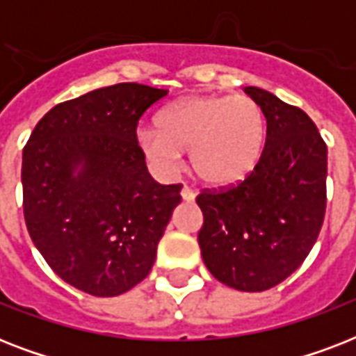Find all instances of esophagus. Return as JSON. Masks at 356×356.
Masks as SVG:
<instances>
[{"label":"esophagus","instance_id":"1","mask_svg":"<svg viewBox=\"0 0 356 356\" xmlns=\"http://www.w3.org/2000/svg\"><path fill=\"white\" fill-rule=\"evenodd\" d=\"M181 197H183L184 201H194L195 192L192 188H188V186H183V190H181Z\"/></svg>","mask_w":356,"mask_h":356}]
</instances>
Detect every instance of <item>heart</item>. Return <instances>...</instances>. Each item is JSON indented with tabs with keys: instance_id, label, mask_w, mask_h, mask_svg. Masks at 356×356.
Returning a JSON list of instances; mask_svg holds the SVG:
<instances>
[{
	"instance_id": "1",
	"label": "heart",
	"mask_w": 356,
	"mask_h": 356,
	"mask_svg": "<svg viewBox=\"0 0 356 356\" xmlns=\"http://www.w3.org/2000/svg\"><path fill=\"white\" fill-rule=\"evenodd\" d=\"M159 129H142L140 147L162 170H175L181 149L205 184L225 188L249 177L266 140L264 111L249 96H192L164 108Z\"/></svg>"
}]
</instances>
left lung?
<instances>
[{"instance_id": "obj_1", "label": "left lung", "mask_w": 356, "mask_h": 356, "mask_svg": "<svg viewBox=\"0 0 356 356\" xmlns=\"http://www.w3.org/2000/svg\"><path fill=\"white\" fill-rule=\"evenodd\" d=\"M266 116V144L253 173L195 197L203 262L218 281L264 292L303 264L327 207V144L316 123L257 86L243 88Z\"/></svg>"}]
</instances>
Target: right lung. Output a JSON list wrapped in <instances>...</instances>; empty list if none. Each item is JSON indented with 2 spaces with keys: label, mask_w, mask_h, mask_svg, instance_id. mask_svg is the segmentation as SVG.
Wrapping results in <instances>:
<instances>
[{
  "label": "right lung",
  "mask_w": 356,
  "mask_h": 356,
  "mask_svg": "<svg viewBox=\"0 0 356 356\" xmlns=\"http://www.w3.org/2000/svg\"><path fill=\"white\" fill-rule=\"evenodd\" d=\"M166 96L138 83L92 90L55 105L25 144L29 236L49 268L81 292L120 296L153 268L183 184L151 177L136 127Z\"/></svg>",
  "instance_id": "right-lung-1"
}]
</instances>
